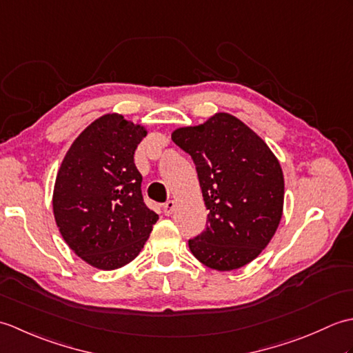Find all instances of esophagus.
Here are the masks:
<instances>
[{"label": "esophagus", "mask_w": 353, "mask_h": 353, "mask_svg": "<svg viewBox=\"0 0 353 353\" xmlns=\"http://www.w3.org/2000/svg\"><path fill=\"white\" fill-rule=\"evenodd\" d=\"M174 211H176V201L174 200H168L167 203L163 205V214L170 216Z\"/></svg>", "instance_id": "obj_1"}]
</instances>
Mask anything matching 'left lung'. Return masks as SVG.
I'll return each mask as SVG.
<instances>
[{
	"label": "left lung",
	"mask_w": 353,
	"mask_h": 353,
	"mask_svg": "<svg viewBox=\"0 0 353 353\" xmlns=\"http://www.w3.org/2000/svg\"><path fill=\"white\" fill-rule=\"evenodd\" d=\"M171 139L196 165L208 226L188 241L201 264L230 272L265 249L279 226L283 174L272 150L250 127L230 114L181 127Z\"/></svg>",
	"instance_id": "8db88e82"
}]
</instances>
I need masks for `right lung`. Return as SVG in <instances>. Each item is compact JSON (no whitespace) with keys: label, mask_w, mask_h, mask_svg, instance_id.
I'll return each instance as SVG.
<instances>
[{"label":"right lung","mask_w":353,"mask_h":353,"mask_svg":"<svg viewBox=\"0 0 353 353\" xmlns=\"http://www.w3.org/2000/svg\"><path fill=\"white\" fill-rule=\"evenodd\" d=\"M145 134L144 125L123 115H103L79 134L59 168L52 192L59 232L95 268L129 264L159 219L144 203L133 161Z\"/></svg>","instance_id":"add662e5"}]
</instances>
